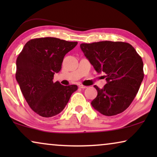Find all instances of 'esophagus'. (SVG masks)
Instances as JSON below:
<instances>
[{"label":"esophagus","instance_id":"obj_1","mask_svg":"<svg viewBox=\"0 0 157 157\" xmlns=\"http://www.w3.org/2000/svg\"><path fill=\"white\" fill-rule=\"evenodd\" d=\"M79 88H81V89H86V88H87V86L83 85H79Z\"/></svg>","mask_w":157,"mask_h":157}]
</instances>
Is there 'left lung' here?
Returning <instances> with one entry per match:
<instances>
[{"label": "left lung", "mask_w": 157, "mask_h": 157, "mask_svg": "<svg viewBox=\"0 0 157 157\" xmlns=\"http://www.w3.org/2000/svg\"><path fill=\"white\" fill-rule=\"evenodd\" d=\"M81 50L94 69L106 74L102 89L95 85L97 96L91 105L103 115H117L125 111L136 96L144 78L143 61L134 47L121 41L81 44Z\"/></svg>", "instance_id": "1"}]
</instances>
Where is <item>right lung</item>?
<instances>
[{
	"label": "right lung",
	"mask_w": 157,
	"mask_h": 157,
	"mask_svg": "<svg viewBox=\"0 0 157 157\" xmlns=\"http://www.w3.org/2000/svg\"><path fill=\"white\" fill-rule=\"evenodd\" d=\"M78 42L57 38H34L25 44L16 60V78L32 110L40 117H52L61 113L76 85L53 82L55 73L61 69L65 55Z\"/></svg>",
	"instance_id": "1"
}]
</instances>
